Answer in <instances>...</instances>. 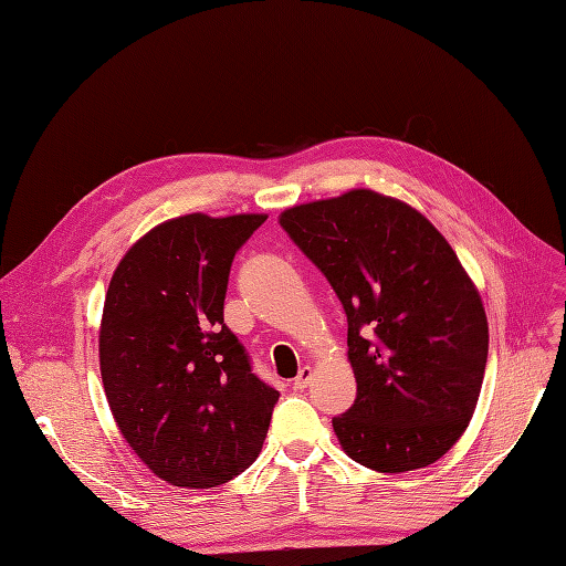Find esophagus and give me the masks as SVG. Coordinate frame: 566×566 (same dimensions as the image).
I'll list each match as a JSON object with an SVG mask.
<instances>
[{"mask_svg":"<svg viewBox=\"0 0 566 566\" xmlns=\"http://www.w3.org/2000/svg\"><path fill=\"white\" fill-rule=\"evenodd\" d=\"M312 375H315V370H312L310 366H303V368L298 370V375H296V380H294L296 389H305V387L312 382Z\"/></svg>","mask_w":566,"mask_h":566,"instance_id":"esophagus-1","label":"esophagus"}]
</instances>
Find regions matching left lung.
<instances>
[{"instance_id": "obj_1", "label": "left lung", "mask_w": 566, "mask_h": 566, "mask_svg": "<svg viewBox=\"0 0 566 566\" xmlns=\"http://www.w3.org/2000/svg\"><path fill=\"white\" fill-rule=\"evenodd\" d=\"M280 226L347 315L357 399L333 417L343 450L380 473L433 464L467 431L488 364L464 265L424 214L368 188L284 209Z\"/></svg>"}]
</instances>
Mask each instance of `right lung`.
<instances>
[{
    "mask_svg": "<svg viewBox=\"0 0 566 566\" xmlns=\"http://www.w3.org/2000/svg\"><path fill=\"white\" fill-rule=\"evenodd\" d=\"M265 219H170L112 275L99 324L104 394L125 441L170 485H223L263 448L280 391L251 373L223 301L235 251Z\"/></svg>",
    "mask_w": 566,
    "mask_h": 566,
    "instance_id": "1",
    "label": "right lung"
}]
</instances>
